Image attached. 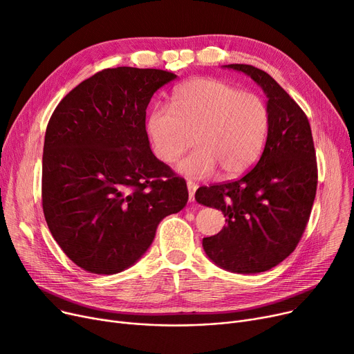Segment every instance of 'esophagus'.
Segmentation results:
<instances>
[{"instance_id":"34e87169","label":"esophagus","mask_w":354,"mask_h":354,"mask_svg":"<svg viewBox=\"0 0 354 354\" xmlns=\"http://www.w3.org/2000/svg\"><path fill=\"white\" fill-rule=\"evenodd\" d=\"M187 187H188V192H189V201L192 202L195 199V192L198 189V185L195 182H192V180H188L187 182Z\"/></svg>"}]
</instances>
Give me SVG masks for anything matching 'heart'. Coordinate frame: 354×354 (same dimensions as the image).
<instances>
[{"instance_id": "heart-1", "label": "heart", "mask_w": 354, "mask_h": 354, "mask_svg": "<svg viewBox=\"0 0 354 354\" xmlns=\"http://www.w3.org/2000/svg\"><path fill=\"white\" fill-rule=\"evenodd\" d=\"M271 124L270 107L255 93L216 79H192L178 86L172 109L155 106L146 132L155 155L175 162L195 143L178 171L187 176H208L216 166L221 175L244 174L261 156Z\"/></svg>"}]
</instances>
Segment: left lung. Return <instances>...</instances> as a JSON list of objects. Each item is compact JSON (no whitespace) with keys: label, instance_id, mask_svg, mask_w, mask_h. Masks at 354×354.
<instances>
[{"label":"left lung","instance_id":"obj_1","mask_svg":"<svg viewBox=\"0 0 354 354\" xmlns=\"http://www.w3.org/2000/svg\"><path fill=\"white\" fill-rule=\"evenodd\" d=\"M261 86L271 124L261 158L243 178L202 187L195 199L221 209L227 227L203 238L212 261L238 274L267 271L300 243L317 191V160L308 119L268 73L250 64H228Z\"/></svg>","mask_w":354,"mask_h":354}]
</instances>
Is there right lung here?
<instances>
[{
  "mask_svg": "<svg viewBox=\"0 0 354 354\" xmlns=\"http://www.w3.org/2000/svg\"><path fill=\"white\" fill-rule=\"evenodd\" d=\"M176 79L158 68H104L48 120L41 198L48 230L71 261L116 274L151 247L159 222L188 202L183 178L151 151L146 107Z\"/></svg>",
  "mask_w": 354,
  "mask_h": 354,
  "instance_id": "obj_1",
  "label": "right lung"
}]
</instances>
